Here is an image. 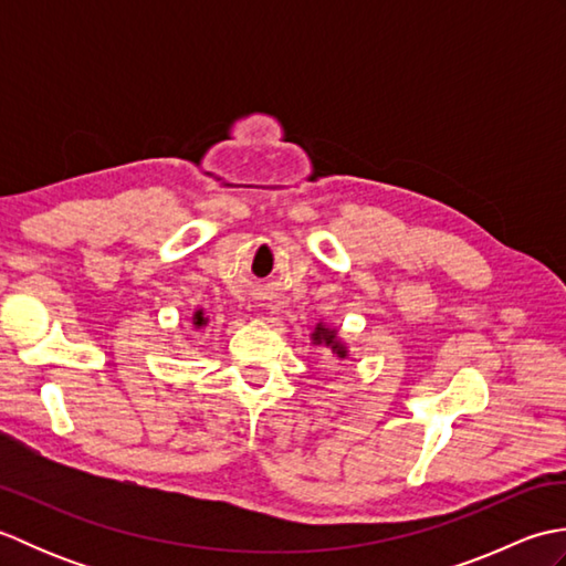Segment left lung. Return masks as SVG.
I'll return each mask as SVG.
<instances>
[{"label":"left lung","mask_w":566,"mask_h":566,"mask_svg":"<svg viewBox=\"0 0 566 566\" xmlns=\"http://www.w3.org/2000/svg\"><path fill=\"white\" fill-rule=\"evenodd\" d=\"M311 343L328 347L335 359H347V355H350L347 353V345L338 338V328H331L326 323H316L314 333H311Z\"/></svg>","instance_id":"1"}]
</instances>
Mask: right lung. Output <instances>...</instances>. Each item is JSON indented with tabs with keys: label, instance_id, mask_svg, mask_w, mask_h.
<instances>
[{
	"label": "right lung",
	"instance_id": "1",
	"mask_svg": "<svg viewBox=\"0 0 566 566\" xmlns=\"http://www.w3.org/2000/svg\"><path fill=\"white\" fill-rule=\"evenodd\" d=\"M191 323H195V328H203L209 323V318L203 316V308H197L195 316H191Z\"/></svg>",
	"mask_w": 566,
	"mask_h": 566
}]
</instances>
